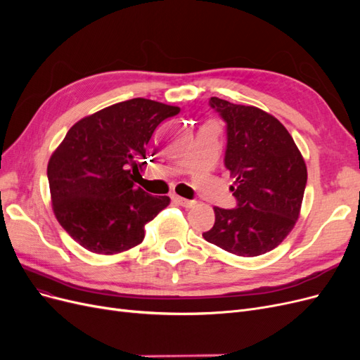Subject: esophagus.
<instances>
[{
	"label": "esophagus",
	"mask_w": 360,
	"mask_h": 360,
	"mask_svg": "<svg viewBox=\"0 0 360 360\" xmlns=\"http://www.w3.org/2000/svg\"><path fill=\"white\" fill-rule=\"evenodd\" d=\"M172 200L176 201L177 204H180V205H183V207H192L195 202L192 201V200H186V198H183V197H179V195H174L172 197Z\"/></svg>",
	"instance_id": "34e87169"
}]
</instances>
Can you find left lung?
Segmentation results:
<instances>
[{"label":"left lung","mask_w":360,"mask_h":360,"mask_svg":"<svg viewBox=\"0 0 360 360\" xmlns=\"http://www.w3.org/2000/svg\"><path fill=\"white\" fill-rule=\"evenodd\" d=\"M226 123L225 167L236 209L213 207L214 225L202 237L238 257H258L284 242L296 225L308 171L285 126L257 106L212 97Z\"/></svg>","instance_id":"left-lung-1"}]
</instances>
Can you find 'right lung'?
<instances>
[{"label": "right lung", "instance_id": "right-lung-1", "mask_svg": "<svg viewBox=\"0 0 360 360\" xmlns=\"http://www.w3.org/2000/svg\"><path fill=\"white\" fill-rule=\"evenodd\" d=\"M180 112L150 99L111 105L75 123L48 162L52 210L75 242L114 255L144 240V226L169 204L135 184L147 144Z\"/></svg>", "mask_w": 360, "mask_h": 360}]
</instances>
